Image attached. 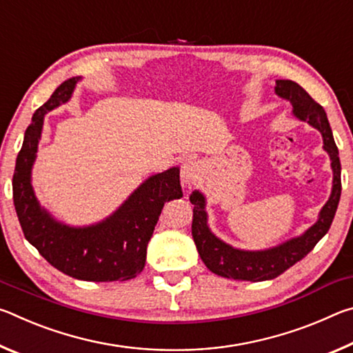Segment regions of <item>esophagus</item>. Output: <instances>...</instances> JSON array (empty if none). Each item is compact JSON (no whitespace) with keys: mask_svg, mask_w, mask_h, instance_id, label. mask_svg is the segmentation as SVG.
Instances as JSON below:
<instances>
[{"mask_svg":"<svg viewBox=\"0 0 353 353\" xmlns=\"http://www.w3.org/2000/svg\"><path fill=\"white\" fill-rule=\"evenodd\" d=\"M201 174H202V165L199 162H193V160L185 162L182 165V171H181L182 185L187 188H191L193 185H196V182L199 181Z\"/></svg>","mask_w":353,"mask_h":353,"instance_id":"esophagus-1","label":"esophagus"}]
</instances>
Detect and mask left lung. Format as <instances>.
I'll return each mask as SVG.
<instances>
[{"label":"left lung","instance_id":"obj_1","mask_svg":"<svg viewBox=\"0 0 353 353\" xmlns=\"http://www.w3.org/2000/svg\"><path fill=\"white\" fill-rule=\"evenodd\" d=\"M276 94L282 99L290 101L292 105V115L301 121L308 123L310 126L321 132L322 141H324L322 148L330 157V166L333 171L330 198L321 208L318 221L302 235L291 238V240H286L270 249L244 250L230 246L213 234L208 227L205 196L199 190H194L190 194V202L194 205L191 234H193L196 249H198L202 261L213 274L221 277L248 280V282H263V280L279 277L280 274L290 270L292 265L301 261L308 252H312L321 238L327 234L334 213H336L339 198H341V162H339V152L336 145H334L324 107L316 103L299 83L288 79L276 81Z\"/></svg>","mask_w":353,"mask_h":353}]
</instances>
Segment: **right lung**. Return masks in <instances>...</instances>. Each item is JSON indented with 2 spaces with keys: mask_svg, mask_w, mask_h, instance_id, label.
Instances as JSON below:
<instances>
[{
  "mask_svg": "<svg viewBox=\"0 0 353 353\" xmlns=\"http://www.w3.org/2000/svg\"><path fill=\"white\" fill-rule=\"evenodd\" d=\"M81 76L62 82L35 110L15 163L14 205L26 240L67 276L85 282L137 277L145 268L146 248L165 202L182 198L181 170L174 166L148 177L110 216L90 225H68L40 205L31 174L48 112L68 103Z\"/></svg>",
  "mask_w": 353,
  "mask_h": 353,
  "instance_id": "1",
  "label": "right lung"
}]
</instances>
